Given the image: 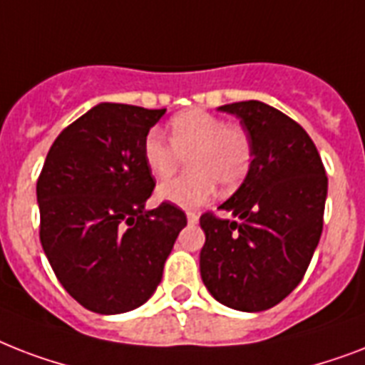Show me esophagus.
Returning <instances> with one entry per match:
<instances>
[{
    "label": "esophagus",
    "mask_w": 365,
    "mask_h": 365,
    "mask_svg": "<svg viewBox=\"0 0 365 365\" xmlns=\"http://www.w3.org/2000/svg\"><path fill=\"white\" fill-rule=\"evenodd\" d=\"M187 222L191 223V225H195V223L199 222V214H197V212H187Z\"/></svg>",
    "instance_id": "1"
}]
</instances>
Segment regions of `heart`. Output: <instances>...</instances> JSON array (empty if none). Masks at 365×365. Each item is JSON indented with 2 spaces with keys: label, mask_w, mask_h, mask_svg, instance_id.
I'll list each match as a JSON object with an SVG mask.
<instances>
[{
  "label": "heart",
  "mask_w": 365,
  "mask_h": 365,
  "mask_svg": "<svg viewBox=\"0 0 365 365\" xmlns=\"http://www.w3.org/2000/svg\"><path fill=\"white\" fill-rule=\"evenodd\" d=\"M143 163L157 180L170 178L182 157H187V174L163 183L157 197L182 208L205 205L216 193L242 183L252 165V143L242 126L227 125L205 110H187L170 121V142L157 130L148 132L142 145Z\"/></svg>",
  "instance_id": "b5f03b06"
}]
</instances>
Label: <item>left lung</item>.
<instances>
[{
    "label": "left lung",
    "mask_w": 365,
    "mask_h": 365,
    "mask_svg": "<svg viewBox=\"0 0 365 365\" xmlns=\"http://www.w3.org/2000/svg\"><path fill=\"white\" fill-rule=\"evenodd\" d=\"M217 110L240 119L252 165L220 206L235 220L200 216V277L222 305L267 311L303 280L322 235L328 178L311 136L282 111L257 100Z\"/></svg>",
    "instance_id": "left-lung-1"
}]
</instances>
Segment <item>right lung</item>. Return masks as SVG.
I'll return each mask as SVG.
<instances>
[{"instance_id": "right-lung-1", "label": "right lung", "mask_w": 365, "mask_h": 365, "mask_svg": "<svg viewBox=\"0 0 365 365\" xmlns=\"http://www.w3.org/2000/svg\"><path fill=\"white\" fill-rule=\"evenodd\" d=\"M165 111L94 106L60 132L37 180L43 252L66 292L98 314L143 305L187 225L170 202L145 210L155 180L143 138Z\"/></svg>"}]
</instances>
